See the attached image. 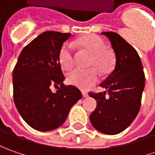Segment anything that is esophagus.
<instances>
[{
	"label": "esophagus",
	"mask_w": 155,
	"mask_h": 155,
	"mask_svg": "<svg viewBox=\"0 0 155 155\" xmlns=\"http://www.w3.org/2000/svg\"><path fill=\"white\" fill-rule=\"evenodd\" d=\"M82 94H83V97H87L89 96L86 91H82Z\"/></svg>",
	"instance_id": "esophagus-1"
}]
</instances>
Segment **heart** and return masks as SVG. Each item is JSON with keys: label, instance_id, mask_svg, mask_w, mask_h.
<instances>
[{"label": "heart", "instance_id": "heart-1", "mask_svg": "<svg viewBox=\"0 0 155 155\" xmlns=\"http://www.w3.org/2000/svg\"><path fill=\"white\" fill-rule=\"evenodd\" d=\"M74 46H80L92 54L91 58V65H94L101 72H107L113 67L115 58L113 52L106 48L104 41L97 35H88L76 39L71 43H65L62 45L58 61L61 67L64 70H70L75 62ZM98 80V75L95 69L84 70L76 68L67 75V81L71 85L86 90Z\"/></svg>", "mask_w": 155, "mask_h": 155}]
</instances>
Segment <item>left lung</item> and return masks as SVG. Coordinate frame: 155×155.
Segmentation results:
<instances>
[{
	"instance_id": "8db88e82",
	"label": "left lung",
	"mask_w": 155,
	"mask_h": 155,
	"mask_svg": "<svg viewBox=\"0 0 155 155\" xmlns=\"http://www.w3.org/2000/svg\"><path fill=\"white\" fill-rule=\"evenodd\" d=\"M115 52V68L100 84L107 91L90 92L97 108L90 116L92 126L106 134L122 132L133 122L140 107L145 75L140 57L133 46L114 32H103ZM108 93L109 97L105 95Z\"/></svg>"
}]
</instances>
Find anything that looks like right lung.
Segmentation results:
<instances>
[{
  "label": "right lung",
  "instance_id": "1",
  "mask_svg": "<svg viewBox=\"0 0 155 155\" xmlns=\"http://www.w3.org/2000/svg\"><path fill=\"white\" fill-rule=\"evenodd\" d=\"M71 33L44 32L21 51L13 71L14 101L23 120L39 131H50L65 122L81 91L65 86L58 54ZM51 84H59L55 93Z\"/></svg>",
  "mask_w": 155,
  "mask_h": 155
}]
</instances>
